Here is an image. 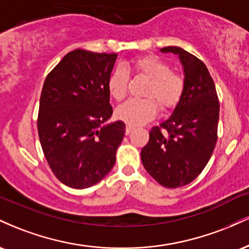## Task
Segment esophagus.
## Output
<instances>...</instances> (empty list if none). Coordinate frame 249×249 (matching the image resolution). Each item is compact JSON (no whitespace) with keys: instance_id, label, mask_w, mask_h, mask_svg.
I'll return each instance as SVG.
<instances>
[{"instance_id":"1","label":"esophagus","mask_w":249,"mask_h":249,"mask_svg":"<svg viewBox=\"0 0 249 249\" xmlns=\"http://www.w3.org/2000/svg\"><path fill=\"white\" fill-rule=\"evenodd\" d=\"M133 128H134V126H132V125H131V124H127L126 125V128H125V133L130 134L131 132H132Z\"/></svg>"}]
</instances>
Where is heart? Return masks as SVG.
I'll return each mask as SVG.
<instances>
[{"label": "heart", "instance_id": "obj_1", "mask_svg": "<svg viewBox=\"0 0 249 249\" xmlns=\"http://www.w3.org/2000/svg\"><path fill=\"white\" fill-rule=\"evenodd\" d=\"M134 72L146 79L144 99H130L117 108V116L131 125L146 123L156 116L157 111L168 112L181 101L185 91V78L172 71L166 61L158 56L138 57L132 62ZM130 85V73L118 67L108 77L107 87L111 97L117 102L125 98Z\"/></svg>", "mask_w": 249, "mask_h": 249}]
</instances>
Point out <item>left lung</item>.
Returning a JSON list of instances; mask_svg holds the SVG:
<instances>
[{
  "instance_id": "1",
  "label": "left lung",
  "mask_w": 249,
  "mask_h": 249,
  "mask_svg": "<svg viewBox=\"0 0 249 249\" xmlns=\"http://www.w3.org/2000/svg\"><path fill=\"white\" fill-rule=\"evenodd\" d=\"M160 51L179 55L185 91L173 115L150 131L142 161L159 184L176 188L192 182L211 159L218 141L220 105L213 78L201 59L179 47Z\"/></svg>"
}]
</instances>
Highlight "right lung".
Instances as JSON below:
<instances>
[{
	"label": "right lung",
	"instance_id": "add662e5",
	"mask_svg": "<svg viewBox=\"0 0 249 249\" xmlns=\"http://www.w3.org/2000/svg\"><path fill=\"white\" fill-rule=\"evenodd\" d=\"M117 53L76 49L48 73L37 128L48 164L59 181L82 190L112 170L125 124L112 116L108 77Z\"/></svg>",
	"mask_w": 249,
	"mask_h": 249
}]
</instances>
